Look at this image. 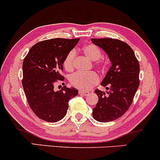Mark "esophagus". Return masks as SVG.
I'll return each instance as SVG.
<instances>
[{
	"instance_id": "1",
	"label": "esophagus",
	"mask_w": 160,
	"mask_h": 160,
	"mask_svg": "<svg viewBox=\"0 0 160 160\" xmlns=\"http://www.w3.org/2000/svg\"><path fill=\"white\" fill-rule=\"evenodd\" d=\"M78 93H79L80 94H82V95H88V94H89V92H86V91H79V92H78Z\"/></svg>"
}]
</instances>
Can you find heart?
I'll return each mask as SVG.
<instances>
[{"mask_svg": "<svg viewBox=\"0 0 160 160\" xmlns=\"http://www.w3.org/2000/svg\"><path fill=\"white\" fill-rule=\"evenodd\" d=\"M82 51L88 59L92 61L97 60L96 65L102 66L104 64V62L102 60H99L102 55V52L98 46L92 43L87 44L83 46ZM75 57V52L74 50L70 51L67 54L64 61H63V66L66 71L70 72L73 69ZM70 82L74 87L77 88H79L81 90H88L98 82V76L94 72H75L70 77Z\"/></svg>", "mask_w": 160, "mask_h": 160, "instance_id": "1", "label": "heart"}]
</instances>
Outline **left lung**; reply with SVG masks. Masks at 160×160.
Here are the masks:
<instances>
[{
  "instance_id": "left-lung-1",
  "label": "left lung",
  "mask_w": 160,
  "mask_h": 160,
  "mask_svg": "<svg viewBox=\"0 0 160 160\" xmlns=\"http://www.w3.org/2000/svg\"><path fill=\"white\" fill-rule=\"evenodd\" d=\"M108 55L111 66L101 85L106 93L95 90L98 101L92 111L94 119L109 122L121 118L131 105L138 89L140 65L130 46L116 39H92Z\"/></svg>"
}]
</instances>
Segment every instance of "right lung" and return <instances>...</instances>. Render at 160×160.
I'll return each instance as SVG.
<instances>
[{"mask_svg": "<svg viewBox=\"0 0 160 160\" xmlns=\"http://www.w3.org/2000/svg\"><path fill=\"white\" fill-rule=\"evenodd\" d=\"M78 39L56 38L32 46L23 62V85L27 102L41 120L57 122L66 116L68 101L78 93L75 88L54 91L53 85L63 81V61Z\"/></svg>", "mask_w": 160, "mask_h": 160, "instance_id": "obj_1", "label": "right lung"}]
</instances>
